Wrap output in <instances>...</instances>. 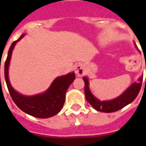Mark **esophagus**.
I'll list each match as a JSON object with an SVG mask.
<instances>
[{
	"label": "esophagus",
	"instance_id": "1",
	"mask_svg": "<svg viewBox=\"0 0 146 146\" xmlns=\"http://www.w3.org/2000/svg\"><path fill=\"white\" fill-rule=\"evenodd\" d=\"M75 73L78 76H82L83 74L85 73V70H84V66L82 64H77L75 66Z\"/></svg>",
	"mask_w": 146,
	"mask_h": 146
}]
</instances>
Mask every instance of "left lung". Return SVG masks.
Segmentation results:
<instances>
[{
	"instance_id": "8db88e82",
	"label": "left lung",
	"mask_w": 146,
	"mask_h": 146,
	"mask_svg": "<svg viewBox=\"0 0 146 146\" xmlns=\"http://www.w3.org/2000/svg\"><path fill=\"white\" fill-rule=\"evenodd\" d=\"M135 46L136 47V44ZM137 48V47H136ZM143 75H142L139 79V82H133L129 87H128L120 96L115 98L112 100L108 101H101V100L96 98L92 95V93L89 89V82L88 78L84 76L82 78L85 82V95L87 102L93 107L94 109L100 112H104V113H111L114 111H119L120 109L124 108L127 104H130L135 100L139 92L140 91L142 82H143ZM146 81V79H145Z\"/></svg>"
}]
</instances>
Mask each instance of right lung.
Listing matches in <instances>:
<instances>
[{
	"label": "right lung",
	"instance_id": "obj_1",
	"mask_svg": "<svg viewBox=\"0 0 146 146\" xmlns=\"http://www.w3.org/2000/svg\"><path fill=\"white\" fill-rule=\"evenodd\" d=\"M24 35L25 34L22 35L19 39L13 42L9 49L7 57L4 64L6 83L13 101L19 109L35 117H50L59 113L64 106L66 90L73 82V80H75V73L72 72L67 73L66 75L57 77L53 81L48 89L43 93L27 96L16 91L10 84L8 70L13 50L16 44L24 37Z\"/></svg>",
	"mask_w": 146,
	"mask_h": 146
}]
</instances>
